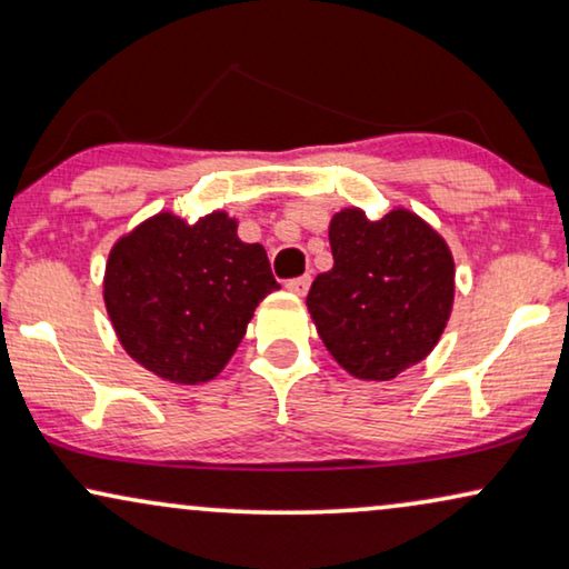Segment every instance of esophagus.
Wrapping results in <instances>:
<instances>
[{"mask_svg": "<svg viewBox=\"0 0 569 569\" xmlns=\"http://www.w3.org/2000/svg\"><path fill=\"white\" fill-rule=\"evenodd\" d=\"M308 287H310V277H295L287 282V290H290L292 295H298V298H306L308 295Z\"/></svg>", "mask_w": 569, "mask_h": 569, "instance_id": "34e87169", "label": "esophagus"}]
</instances>
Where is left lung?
Returning a JSON list of instances; mask_svg holds the SVG:
<instances>
[{
	"label": "left lung",
	"instance_id": "left-lung-1",
	"mask_svg": "<svg viewBox=\"0 0 569 569\" xmlns=\"http://www.w3.org/2000/svg\"><path fill=\"white\" fill-rule=\"evenodd\" d=\"M329 243L333 269L316 277L306 302L333 360L360 380H391L422 362L453 310L446 238L403 207L380 220L347 207L331 217Z\"/></svg>",
	"mask_w": 569,
	"mask_h": 569
}]
</instances>
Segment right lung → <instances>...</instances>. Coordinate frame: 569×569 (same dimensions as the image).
Wrapping results in <instances>:
<instances>
[{
    "instance_id": "add662e5",
    "label": "right lung",
    "mask_w": 569,
    "mask_h": 569,
    "mask_svg": "<svg viewBox=\"0 0 569 569\" xmlns=\"http://www.w3.org/2000/svg\"><path fill=\"white\" fill-rule=\"evenodd\" d=\"M279 290L263 246L238 238L214 209L197 222L158 212L116 240L103 300L121 347L152 376L178 386L217 378L253 310Z\"/></svg>"
}]
</instances>
